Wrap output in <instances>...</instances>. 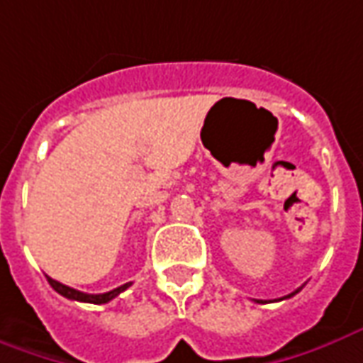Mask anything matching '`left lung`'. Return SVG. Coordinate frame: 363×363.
Wrapping results in <instances>:
<instances>
[{
  "instance_id": "1",
  "label": "left lung",
  "mask_w": 363,
  "mask_h": 363,
  "mask_svg": "<svg viewBox=\"0 0 363 363\" xmlns=\"http://www.w3.org/2000/svg\"><path fill=\"white\" fill-rule=\"evenodd\" d=\"M298 292H300V288H298V290H296V292H292V294L284 296V298H292V296H294V294H298ZM256 302H262V300H256Z\"/></svg>"
}]
</instances>
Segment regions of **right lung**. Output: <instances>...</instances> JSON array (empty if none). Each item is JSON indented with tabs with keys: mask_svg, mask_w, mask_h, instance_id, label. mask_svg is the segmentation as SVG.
<instances>
[{
	"mask_svg": "<svg viewBox=\"0 0 363 363\" xmlns=\"http://www.w3.org/2000/svg\"><path fill=\"white\" fill-rule=\"evenodd\" d=\"M47 282L51 284V288H53L55 292H59L61 296H65V298H69V300L89 302V304H107V302H111L113 298H117L121 292H125V290L130 286L129 282V284L119 286V288H115V290H111V292H105V294H85V292H79V290H75V288H69V286L61 284V282L53 280V278H49V276H47Z\"/></svg>",
	"mask_w": 363,
	"mask_h": 363,
	"instance_id": "obj_1",
	"label": "right lung"
}]
</instances>
